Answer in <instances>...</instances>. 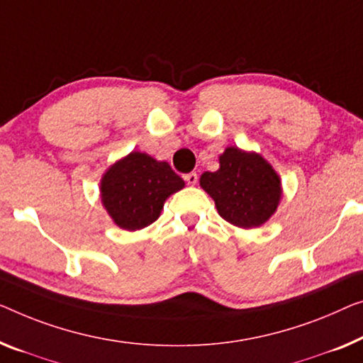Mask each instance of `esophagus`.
Instances as JSON below:
<instances>
[{
  "label": "esophagus",
  "mask_w": 363,
  "mask_h": 363,
  "mask_svg": "<svg viewBox=\"0 0 363 363\" xmlns=\"http://www.w3.org/2000/svg\"><path fill=\"white\" fill-rule=\"evenodd\" d=\"M184 179H186L189 186H196L199 181V176H197V172H189V174L184 176Z\"/></svg>",
  "instance_id": "esophagus-1"
}]
</instances>
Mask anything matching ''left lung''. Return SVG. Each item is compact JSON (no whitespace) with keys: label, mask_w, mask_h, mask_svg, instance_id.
<instances>
[{"label":"left lung","mask_w":363,"mask_h":363,"mask_svg":"<svg viewBox=\"0 0 363 363\" xmlns=\"http://www.w3.org/2000/svg\"><path fill=\"white\" fill-rule=\"evenodd\" d=\"M200 186L215 200L221 218L240 228H256L277 208L280 179L262 156L226 148L220 169L203 172Z\"/></svg>","instance_id":"1"}]
</instances>
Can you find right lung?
<instances>
[{"label":"right lung","mask_w":363,"mask_h":363,"mask_svg":"<svg viewBox=\"0 0 363 363\" xmlns=\"http://www.w3.org/2000/svg\"><path fill=\"white\" fill-rule=\"evenodd\" d=\"M182 187L184 181L166 161L132 151L102 177L101 197L116 225L135 231L153 223L164 200Z\"/></svg>","instance_id":"right-lung-1"}]
</instances>
